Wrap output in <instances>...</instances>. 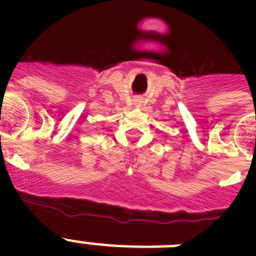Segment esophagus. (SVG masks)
<instances>
[{
	"label": "esophagus",
	"instance_id": "1",
	"mask_svg": "<svg viewBox=\"0 0 256 256\" xmlns=\"http://www.w3.org/2000/svg\"><path fill=\"white\" fill-rule=\"evenodd\" d=\"M140 104V100H134V104H136V106H138V104Z\"/></svg>",
	"mask_w": 256,
	"mask_h": 256
}]
</instances>
